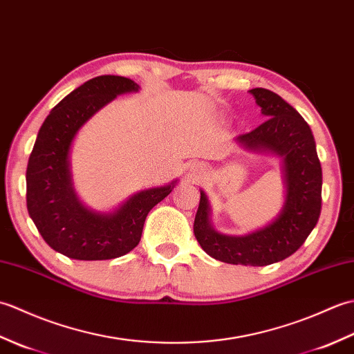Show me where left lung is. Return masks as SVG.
Masks as SVG:
<instances>
[{"label":"left lung","instance_id":"obj_1","mask_svg":"<svg viewBox=\"0 0 354 354\" xmlns=\"http://www.w3.org/2000/svg\"><path fill=\"white\" fill-rule=\"evenodd\" d=\"M250 93L268 120L252 132L239 135L236 142L250 152L280 158L284 204L275 219L265 227L243 236H230L214 230L212 207L201 190L193 230L209 257L230 265L266 266L295 252L317 225L321 213L322 170L313 133L298 111L269 89L254 88Z\"/></svg>","mask_w":354,"mask_h":354}]
</instances>
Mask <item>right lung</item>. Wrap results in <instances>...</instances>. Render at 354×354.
Returning <instances> with one entry per match:
<instances>
[{
    "label": "right lung",
    "instance_id": "1",
    "mask_svg": "<svg viewBox=\"0 0 354 354\" xmlns=\"http://www.w3.org/2000/svg\"><path fill=\"white\" fill-rule=\"evenodd\" d=\"M133 80L99 76L85 82L59 102L45 118L28 158V214L53 250L74 260H109L131 252L140 243L146 217L175 189H146L111 212L88 208L73 184L71 147L89 118L126 93H138Z\"/></svg>",
    "mask_w": 354,
    "mask_h": 354
}]
</instances>
